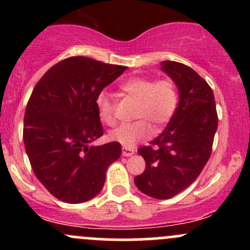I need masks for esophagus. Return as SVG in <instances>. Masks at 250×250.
I'll use <instances>...</instances> for the list:
<instances>
[{
	"mask_svg": "<svg viewBox=\"0 0 250 250\" xmlns=\"http://www.w3.org/2000/svg\"><path fill=\"white\" fill-rule=\"evenodd\" d=\"M135 153V150L133 148H129V147H122V155L123 156H131Z\"/></svg>",
	"mask_w": 250,
	"mask_h": 250,
	"instance_id": "esophagus-1",
	"label": "esophagus"
}]
</instances>
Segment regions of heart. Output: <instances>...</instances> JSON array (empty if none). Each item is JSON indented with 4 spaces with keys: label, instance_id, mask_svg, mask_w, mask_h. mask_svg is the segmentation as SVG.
<instances>
[{
    "label": "heart",
    "instance_id": "b5f03b06",
    "mask_svg": "<svg viewBox=\"0 0 250 250\" xmlns=\"http://www.w3.org/2000/svg\"><path fill=\"white\" fill-rule=\"evenodd\" d=\"M125 95L136 100L133 123H127L110 131V137L125 147H134L136 143L149 139L153 128H160L170 121L177 105V90L171 80L163 79L155 81L150 77H133L120 85ZM100 117L105 125H115L114 102L105 91H102L96 100Z\"/></svg>",
    "mask_w": 250,
    "mask_h": 250
}]
</instances>
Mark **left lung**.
Instances as JSON below:
<instances>
[{
  "instance_id": "left-lung-1",
  "label": "left lung",
  "mask_w": 250,
  "mask_h": 250,
  "mask_svg": "<svg viewBox=\"0 0 250 250\" xmlns=\"http://www.w3.org/2000/svg\"><path fill=\"white\" fill-rule=\"evenodd\" d=\"M161 64L179 89V105L165 130L137 150L146 169L134 182L143 194L168 200L189 187L208 162L217 113L213 90L196 71L175 61Z\"/></svg>"
}]
</instances>
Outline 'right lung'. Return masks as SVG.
<instances>
[{
    "label": "right lung",
    "instance_id": "add662e5",
    "mask_svg": "<svg viewBox=\"0 0 250 250\" xmlns=\"http://www.w3.org/2000/svg\"><path fill=\"white\" fill-rule=\"evenodd\" d=\"M125 69L71 56L34 88L24 113V147L36 177L56 199L82 203L95 197L109 165L121 156L119 142L91 143L103 135L97 96Z\"/></svg>",
    "mask_w": 250,
    "mask_h": 250
}]
</instances>
